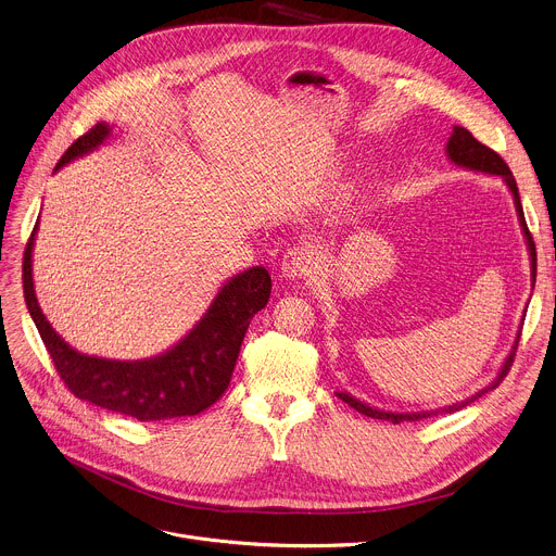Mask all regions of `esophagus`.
I'll return each instance as SVG.
<instances>
[{"label": "esophagus", "mask_w": 556, "mask_h": 556, "mask_svg": "<svg viewBox=\"0 0 556 556\" xmlns=\"http://www.w3.org/2000/svg\"><path fill=\"white\" fill-rule=\"evenodd\" d=\"M315 270V256L306 248H290L281 258V273L286 279L298 281Z\"/></svg>", "instance_id": "obj_1"}]
</instances>
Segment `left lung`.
Returning a JSON list of instances; mask_svg holds the SVG:
<instances>
[{"instance_id":"left-lung-1","label":"left lung","mask_w":556,"mask_h":556,"mask_svg":"<svg viewBox=\"0 0 556 556\" xmlns=\"http://www.w3.org/2000/svg\"><path fill=\"white\" fill-rule=\"evenodd\" d=\"M447 156L454 165L463 167V169H469V172H476V174H488V176H501L503 182L507 185V190L511 192V199H514V207H516V216H519V224H521V232L526 237V243H528V252H530V277H532V288H534V281H536V248H534V241H532V235L528 230V224H526V214H523V205H521V197H519V188H516V180L507 167V163L496 154L492 152L490 147H485L483 142H478L465 127H454L450 140H447ZM526 313V311H523ZM521 328H523V319H521V326L519 330H516V338H514V344L505 357V362L501 364L496 378L483 387L480 391H476L473 395L465 397V400H458L454 404H445V406H438V409H422V412H387V409H378V406H371L366 404L362 400H357L355 395L346 393V391H338L336 395L346 402L349 406H353L355 412L368 416V418H376V420H389L393 425H400V422H416V420H425V418H431V416H440V414H452V412H458L463 409V406L471 404L473 400L483 397L485 393L494 391L503 378L507 376L509 366L514 362V353H516V346H519V338H521Z\"/></svg>"}]
</instances>
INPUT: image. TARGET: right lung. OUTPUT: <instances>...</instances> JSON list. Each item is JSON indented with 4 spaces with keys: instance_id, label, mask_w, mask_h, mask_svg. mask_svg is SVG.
Returning <instances> with one entry per match:
<instances>
[{
    "instance_id": "right-lung-1",
    "label": "right lung",
    "mask_w": 556,
    "mask_h": 556,
    "mask_svg": "<svg viewBox=\"0 0 556 556\" xmlns=\"http://www.w3.org/2000/svg\"><path fill=\"white\" fill-rule=\"evenodd\" d=\"M114 131L98 123L73 142L55 172L96 152ZM40 218L24 252V300L40 330V338L71 393L102 409L140 422L197 416L226 393L250 319L270 300V275L264 266H252L230 277L218 288L203 317L165 353L144 359H109L87 355L66 344L37 304L33 283V248Z\"/></svg>"
}]
</instances>
